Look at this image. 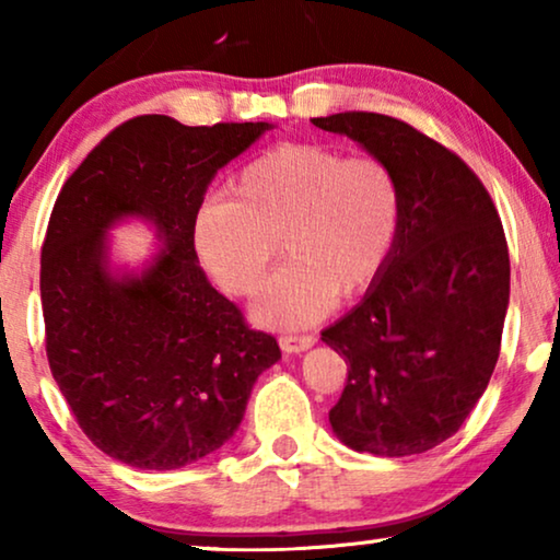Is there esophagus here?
<instances>
[{
  "label": "esophagus",
  "instance_id": "1",
  "mask_svg": "<svg viewBox=\"0 0 560 560\" xmlns=\"http://www.w3.org/2000/svg\"><path fill=\"white\" fill-rule=\"evenodd\" d=\"M316 343V336H280V349L285 354H301V351L311 349Z\"/></svg>",
  "mask_w": 560,
  "mask_h": 560
}]
</instances>
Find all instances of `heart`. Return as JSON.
Wrapping results in <instances>:
<instances>
[{"label":"heart","mask_w":560,"mask_h":560,"mask_svg":"<svg viewBox=\"0 0 560 560\" xmlns=\"http://www.w3.org/2000/svg\"><path fill=\"white\" fill-rule=\"evenodd\" d=\"M229 188L232 201L219 198L198 211L196 252L226 293L247 298L282 242L290 262L255 305L262 326L313 324L334 298L366 293L393 257L402 194L385 160L288 142L244 165Z\"/></svg>","instance_id":"b5f03b06"}]
</instances>
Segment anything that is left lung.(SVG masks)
I'll return each instance as SVG.
<instances>
[{
  "mask_svg": "<svg viewBox=\"0 0 560 560\" xmlns=\"http://www.w3.org/2000/svg\"><path fill=\"white\" fill-rule=\"evenodd\" d=\"M393 167L402 194L393 257L362 303L320 331L347 359L328 412L354 451L412 456L451 439L485 395L510 303V252L492 198L456 152L395 117L313 119Z\"/></svg>",
  "mask_w": 560,
  "mask_h": 560,
  "instance_id": "obj_1",
  "label": "left lung"
}]
</instances>
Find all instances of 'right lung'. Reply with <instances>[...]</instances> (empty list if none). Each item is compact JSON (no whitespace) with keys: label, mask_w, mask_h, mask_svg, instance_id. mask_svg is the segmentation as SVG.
Here are the masks:
<instances>
[{"label":"right lung","mask_w":560,"mask_h":560,"mask_svg":"<svg viewBox=\"0 0 560 560\" xmlns=\"http://www.w3.org/2000/svg\"><path fill=\"white\" fill-rule=\"evenodd\" d=\"M270 127L144 114L112 129L56 198L40 255L45 351L81 431L121 464L171 471L213 454L280 359L275 336L206 280L194 247L211 178ZM127 215L148 218L166 247L119 276L105 229Z\"/></svg>","instance_id":"1"}]
</instances>
